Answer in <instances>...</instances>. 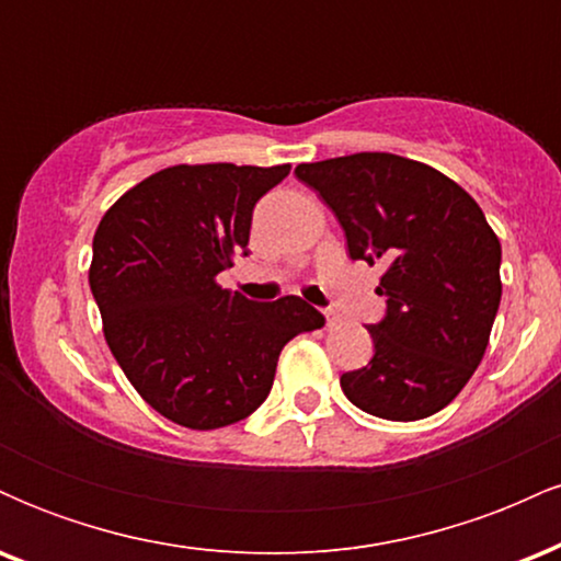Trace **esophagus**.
Segmentation results:
<instances>
[{
	"instance_id": "esophagus-1",
	"label": "esophagus",
	"mask_w": 561,
	"mask_h": 561,
	"mask_svg": "<svg viewBox=\"0 0 561 561\" xmlns=\"http://www.w3.org/2000/svg\"><path fill=\"white\" fill-rule=\"evenodd\" d=\"M324 317H327V327H334V324H340V317H337V313H334V311H327Z\"/></svg>"
}]
</instances>
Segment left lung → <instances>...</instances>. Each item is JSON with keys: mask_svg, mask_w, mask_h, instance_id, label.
I'll return each mask as SVG.
<instances>
[{"mask_svg": "<svg viewBox=\"0 0 561 561\" xmlns=\"http://www.w3.org/2000/svg\"><path fill=\"white\" fill-rule=\"evenodd\" d=\"M345 231L353 261L385 268L388 317L369 327L375 358L340 388L366 414L416 422L474 375L501 302V242L467 190L392 152L300 163Z\"/></svg>", "mask_w": 561, "mask_h": 561, "instance_id": "left-lung-1", "label": "left lung"}]
</instances>
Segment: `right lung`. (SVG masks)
<instances>
[{"label": "right lung", "mask_w": 561, "mask_h": 561, "mask_svg": "<svg viewBox=\"0 0 561 561\" xmlns=\"http://www.w3.org/2000/svg\"><path fill=\"white\" fill-rule=\"evenodd\" d=\"M289 163L171 165L124 192L92 242L89 287L134 390L190 430L253 414L289 340L324 327L298 295L253 302L216 276L248 255L255 203Z\"/></svg>", "instance_id": "1"}]
</instances>
